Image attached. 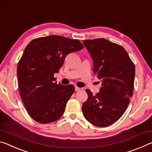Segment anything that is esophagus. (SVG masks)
I'll use <instances>...</instances> for the list:
<instances>
[{
  "instance_id": "esophagus-1",
  "label": "esophagus",
  "mask_w": 152,
  "mask_h": 152,
  "mask_svg": "<svg viewBox=\"0 0 152 152\" xmlns=\"http://www.w3.org/2000/svg\"><path fill=\"white\" fill-rule=\"evenodd\" d=\"M81 89V88H79V87H77V86H75V91H80Z\"/></svg>"
}]
</instances>
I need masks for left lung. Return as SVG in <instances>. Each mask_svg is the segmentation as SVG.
I'll use <instances>...</instances> for the list:
<instances>
[{
    "label": "left lung",
    "mask_w": 152,
    "mask_h": 152,
    "mask_svg": "<svg viewBox=\"0 0 152 152\" xmlns=\"http://www.w3.org/2000/svg\"><path fill=\"white\" fill-rule=\"evenodd\" d=\"M94 61L93 72L102 81L99 91L82 105L84 117L92 125L106 127L120 118L133 96L135 64L125 49L104 38L83 40Z\"/></svg>",
    "instance_id": "1"
}]
</instances>
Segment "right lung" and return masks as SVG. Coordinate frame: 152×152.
I'll list each match as a JSON object with an SVG mask.
<instances>
[{
  "mask_svg": "<svg viewBox=\"0 0 152 152\" xmlns=\"http://www.w3.org/2000/svg\"><path fill=\"white\" fill-rule=\"evenodd\" d=\"M84 48L78 39L57 35L34 39L27 44L17 64L19 93L29 115L39 123L56 121L63 115L74 93V86L57 84L67 54Z\"/></svg>",
  "mask_w": 152,
  "mask_h": 152,
  "instance_id": "obj_1",
  "label": "right lung"
}]
</instances>
